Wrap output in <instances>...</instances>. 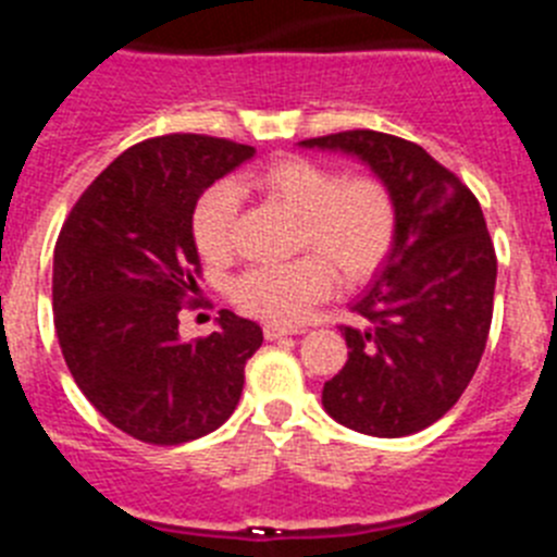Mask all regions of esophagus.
I'll use <instances>...</instances> for the list:
<instances>
[{"label": "esophagus", "mask_w": 557, "mask_h": 557, "mask_svg": "<svg viewBox=\"0 0 557 557\" xmlns=\"http://www.w3.org/2000/svg\"><path fill=\"white\" fill-rule=\"evenodd\" d=\"M287 334H298L295 329H284V326H275V323H268L264 326V337L268 339H278V337H287Z\"/></svg>", "instance_id": "obj_1"}]
</instances>
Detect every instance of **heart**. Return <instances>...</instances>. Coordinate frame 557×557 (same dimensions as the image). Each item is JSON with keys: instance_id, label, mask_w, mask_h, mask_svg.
Segmentation results:
<instances>
[{"instance_id": "heart-1", "label": "heart", "mask_w": 557, "mask_h": 557, "mask_svg": "<svg viewBox=\"0 0 557 557\" xmlns=\"http://www.w3.org/2000/svg\"><path fill=\"white\" fill-rule=\"evenodd\" d=\"M250 181L301 218L304 248L318 250L346 282L368 278L393 250L398 209L385 181L373 175L343 178L334 166L298 156L262 166ZM236 209L239 191L234 184L209 186L195 203L191 239L209 262H223L234 250ZM332 287V268L320 256H304L287 264L245 270L231 284V298L259 321L293 326Z\"/></svg>"}]
</instances>
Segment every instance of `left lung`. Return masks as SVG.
Here are the masks:
<instances>
[{
	"label": "left lung",
	"mask_w": 557,
	"mask_h": 557,
	"mask_svg": "<svg viewBox=\"0 0 557 557\" xmlns=\"http://www.w3.org/2000/svg\"><path fill=\"white\" fill-rule=\"evenodd\" d=\"M298 147L362 161L398 209L393 250L354 301L362 326H339L348 359L323 385V410L362 435H416L455 407L485 351L496 253L480 203L424 147L391 133Z\"/></svg>",
	"instance_id": "obj_1"
}]
</instances>
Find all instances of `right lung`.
<instances>
[{
    "mask_svg": "<svg viewBox=\"0 0 557 557\" xmlns=\"http://www.w3.org/2000/svg\"><path fill=\"white\" fill-rule=\"evenodd\" d=\"M253 147L195 133L133 145L97 175L63 223L52 259L55 332L83 396L116 430L178 446L223 426L243 396L259 323L223 309L186 343L178 312L198 289L191 211Z\"/></svg>",
    "mask_w": 557,
    "mask_h": 557,
    "instance_id": "right-lung-1",
    "label": "right lung"
}]
</instances>
